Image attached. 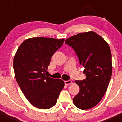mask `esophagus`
<instances>
[{
	"label": "esophagus",
	"instance_id": "obj_1",
	"mask_svg": "<svg viewBox=\"0 0 122 122\" xmlns=\"http://www.w3.org/2000/svg\"><path fill=\"white\" fill-rule=\"evenodd\" d=\"M65 84L68 86V85H70L72 83V81L71 80H68V81H65Z\"/></svg>",
	"mask_w": 122,
	"mask_h": 122
}]
</instances>
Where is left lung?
Returning a JSON list of instances; mask_svg holds the SVG:
<instances>
[{"label": "left lung", "instance_id": "obj_1", "mask_svg": "<svg viewBox=\"0 0 122 122\" xmlns=\"http://www.w3.org/2000/svg\"><path fill=\"white\" fill-rule=\"evenodd\" d=\"M72 47L84 67L86 79L76 80L79 92L73 99L77 108L89 109L95 106L103 98L111 77V52L103 38L92 31L79 33L65 41Z\"/></svg>", "mask_w": 122, "mask_h": 122}]
</instances>
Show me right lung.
Returning a JSON list of instances; mask_svg holds the SVG:
<instances>
[{"label":"right lung","instance_id":"1","mask_svg":"<svg viewBox=\"0 0 122 122\" xmlns=\"http://www.w3.org/2000/svg\"><path fill=\"white\" fill-rule=\"evenodd\" d=\"M65 39L34 37L24 41L13 59L15 75L28 101L35 107L48 109L53 107L64 81L46 76L52 56Z\"/></svg>","mask_w":122,"mask_h":122}]
</instances>
